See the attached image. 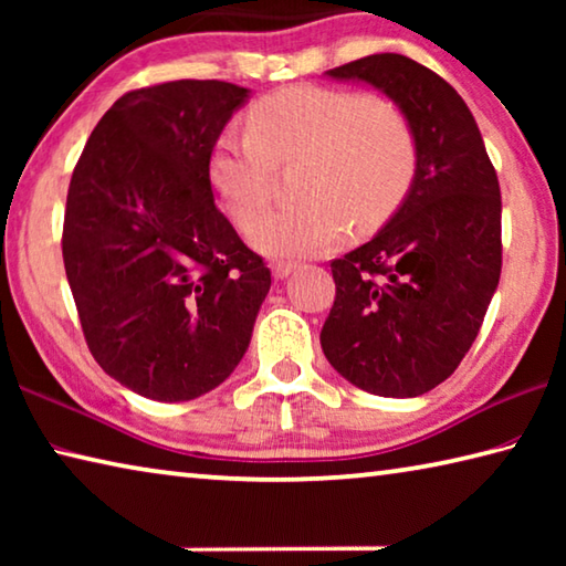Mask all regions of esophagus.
Here are the masks:
<instances>
[{
    "label": "esophagus",
    "mask_w": 566,
    "mask_h": 566,
    "mask_svg": "<svg viewBox=\"0 0 566 566\" xmlns=\"http://www.w3.org/2000/svg\"><path fill=\"white\" fill-rule=\"evenodd\" d=\"M294 270H296V262H274L272 264L274 280H286V276H290Z\"/></svg>",
    "instance_id": "34e87169"
}]
</instances>
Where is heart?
Segmentation results:
<instances>
[{
	"instance_id": "1",
	"label": "heart",
	"mask_w": 566,
	"mask_h": 566,
	"mask_svg": "<svg viewBox=\"0 0 566 566\" xmlns=\"http://www.w3.org/2000/svg\"><path fill=\"white\" fill-rule=\"evenodd\" d=\"M247 129L217 134L207 179L224 212L248 224L269 193L271 165L300 158L295 193L247 229L266 256H310L347 237L349 222L375 229L395 214L417 169V142L395 102L379 94L296 84L247 112Z\"/></svg>"
}]
</instances>
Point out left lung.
<instances>
[{
	"label": "left lung",
	"mask_w": 566,
	"mask_h": 566,
	"mask_svg": "<svg viewBox=\"0 0 566 566\" xmlns=\"http://www.w3.org/2000/svg\"><path fill=\"white\" fill-rule=\"evenodd\" d=\"M377 90L417 142L407 197L367 244L332 262L324 357L377 397H419L452 375L476 339L502 272V195L472 112L405 54L324 72Z\"/></svg>",
	"instance_id": "8db88e82"
}]
</instances>
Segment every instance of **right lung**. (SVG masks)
Instances as JSON below:
<instances>
[{"mask_svg":"<svg viewBox=\"0 0 566 566\" xmlns=\"http://www.w3.org/2000/svg\"><path fill=\"white\" fill-rule=\"evenodd\" d=\"M252 90L179 80L119 97L70 181L62 254L99 367L189 401L232 375L272 274L214 207L207 159Z\"/></svg>","mask_w":566,"mask_h":566,"instance_id":"obj_1","label":"right lung"}]
</instances>
